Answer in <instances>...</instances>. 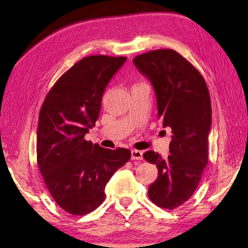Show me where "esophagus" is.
<instances>
[{"label":"esophagus","mask_w":248,"mask_h":248,"mask_svg":"<svg viewBox=\"0 0 248 248\" xmlns=\"http://www.w3.org/2000/svg\"><path fill=\"white\" fill-rule=\"evenodd\" d=\"M131 158L132 160H141L142 159V152L138 150L131 151Z\"/></svg>","instance_id":"obj_1"}]
</instances>
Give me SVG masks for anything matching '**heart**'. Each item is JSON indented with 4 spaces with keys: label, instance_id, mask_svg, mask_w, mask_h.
Wrapping results in <instances>:
<instances>
[{
    "label": "heart",
    "instance_id": "b5f03b06",
    "mask_svg": "<svg viewBox=\"0 0 248 248\" xmlns=\"http://www.w3.org/2000/svg\"><path fill=\"white\" fill-rule=\"evenodd\" d=\"M135 86H137V85H135Z\"/></svg>",
    "mask_w": 248,
    "mask_h": 248
}]
</instances>
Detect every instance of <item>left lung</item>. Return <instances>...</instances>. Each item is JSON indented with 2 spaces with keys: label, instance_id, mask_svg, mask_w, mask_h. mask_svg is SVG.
<instances>
[{
  "label": "left lung",
  "instance_id": "1",
  "mask_svg": "<svg viewBox=\"0 0 248 248\" xmlns=\"http://www.w3.org/2000/svg\"><path fill=\"white\" fill-rule=\"evenodd\" d=\"M133 62L153 85L158 118L173 134L168 159L153 151L143 154L145 160L158 168L148 195L157 206L174 209L195 193L207 164L212 124L208 89L198 70L173 49L139 54Z\"/></svg>",
  "mask_w": 248,
  "mask_h": 248
}]
</instances>
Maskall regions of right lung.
Returning a JSON list of instances; mask_svg holds the SVG:
<instances>
[{"instance_id": "1", "label": "right lung", "mask_w": 248, "mask_h": 248, "mask_svg": "<svg viewBox=\"0 0 248 248\" xmlns=\"http://www.w3.org/2000/svg\"><path fill=\"white\" fill-rule=\"evenodd\" d=\"M125 56L90 55L56 80L39 115L36 161L50 195L63 211L84 216L105 200V186L131 151L85 139L98 119L107 85Z\"/></svg>"}]
</instances>
